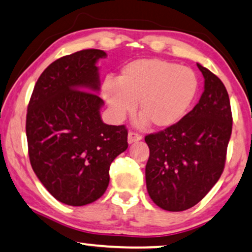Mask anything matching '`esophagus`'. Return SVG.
<instances>
[{
	"instance_id": "34e87169",
	"label": "esophagus",
	"mask_w": 252,
	"mask_h": 252,
	"mask_svg": "<svg viewBox=\"0 0 252 252\" xmlns=\"http://www.w3.org/2000/svg\"><path fill=\"white\" fill-rule=\"evenodd\" d=\"M142 139V136L137 134V132H134V131H129L128 134V143L131 144L134 143V142H137V141H141Z\"/></svg>"
}]
</instances>
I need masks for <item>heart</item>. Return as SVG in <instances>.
Returning <instances> with one entry per match:
<instances>
[{"instance_id": "1", "label": "heart", "mask_w": 252, "mask_h": 252, "mask_svg": "<svg viewBox=\"0 0 252 252\" xmlns=\"http://www.w3.org/2000/svg\"><path fill=\"white\" fill-rule=\"evenodd\" d=\"M197 93L191 69L159 59H142L126 64L117 83L107 80L102 94L117 121L132 113L137 103L139 126L151 123L165 129L187 114Z\"/></svg>"}]
</instances>
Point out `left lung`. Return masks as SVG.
Wrapping results in <instances>:
<instances>
[{
  "label": "left lung",
  "mask_w": 252,
  "mask_h": 252,
  "mask_svg": "<svg viewBox=\"0 0 252 252\" xmlns=\"http://www.w3.org/2000/svg\"><path fill=\"white\" fill-rule=\"evenodd\" d=\"M204 92L178 123L145 136L150 155L145 182L150 198L166 211L192 208L210 191L224 170L232 130L223 82L197 63Z\"/></svg>",
  "instance_id": "obj_1"
}]
</instances>
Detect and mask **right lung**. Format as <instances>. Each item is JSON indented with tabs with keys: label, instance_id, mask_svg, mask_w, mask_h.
Here are the masks:
<instances>
[{
	"label": "right lung",
	"instance_id": "right-lung-1",
	"mask_svg": "<svg viewBox=\"0 0 252 252\" xmlns=\"http://www.w3.org/2000/svg\"><path fill=\"white\" fill-rule=\"evenodd\" d=\"M86 49L56 60L42 72L27 111L32 170L57 201L82 207L107 190L111 162L128 148L124 126L103 123L97 61Z\"/></svg>",
	"mask_w": 252,
	"mask_h": 252
}]
</instances>
